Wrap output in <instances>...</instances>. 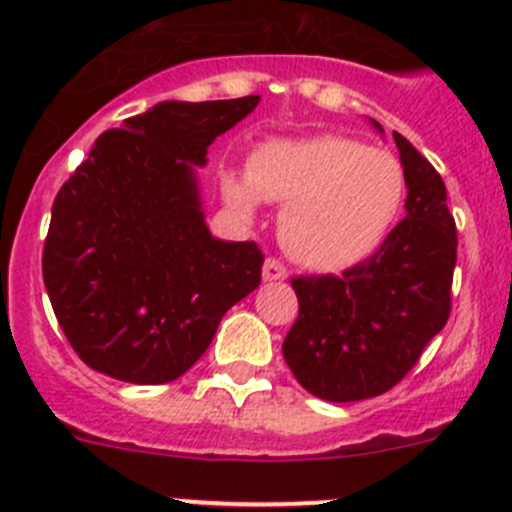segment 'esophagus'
I'll return each instance as SVG.
<instances>
[{
  "label": "esophagus",
  "mask_w": 512,
  "mask_h": 512,
  "mask_svg": "<svg viewBox=\"0 0 512 512\" xmlns=\"http://www.w3.org/2000/svg\"><path fill=\"white\" fill-rule=\"evenodd\" d=\"M262 278H265L267 283H273V280H285L288 278V267H285L280 260H275V257H267L265 267H262Z\"/></svg>",
  "instance_id": "obj_1"
}]
</instances>
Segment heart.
Here are the masks:
<instances>
[{
  "instance_id": "obj_1",
  "label": "heart",
  "mask_w": 512,
  "mask_h": 512,
  "mask_svg": "<svg viewBox=\"0 0 512 512\" xmlns=\"http://www.w3.org/2000/svg\"><path fill=\"white\" fill-rule=\"evenodd\" d=\"M234 209L252 214L260 199L285 204L280 239L306 267L342 273L375 255L398 222L405 173L390 153L349 137L273 140L247 176H227Z\"/></svg>"
}]
</instances>
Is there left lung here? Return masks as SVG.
<instances>
[{
  "instance_id": "obj_1",
  "label": "left lung",
  "mask_w": 512,
  "mask_h": 512,
  "mask_svg": "<svg viewBox=\"0 0 512 512\" xmlns=\"http://www.w3.org/2000/svg\"><path fill=\"white\" fill-rule=\"evenodd\" d=\"M393 137L408 186L403 222L375 255L342 275L290 280L298 319L285 336L283 357L308 393L331 403L388 393L451 313L457 224L446 186L411 142L398 132Z\"/></svg>"
}]
</instances>
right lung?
<instances>
[{
  "label": "right lung",
  "instance_id": "add662e5",
  "mask_svg": "<svg viewBox=\"0 0 512 512\" xmlns=\"http://www.w3.org/2000/svg\"><path fill=\"white\" fill-rule=\"evenodd\" d=\"M257 104L260 96L160 101L99 135L61 186L43 280L91 370L135 385L176 380L260 285L265 255L255 242L211 237L193 170Z\"/></svg>",
  "mask_w": 512,
  "mask_h": 512
}]
</instances>
